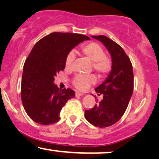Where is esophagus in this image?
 <instances>
[{
  "mask_svg": "<svg viewBox=\"0 0 159 159\" xmlns=\"http://www.w3.org/2000/svg\"><path fill=\"white\" fill-rule=\"evenodd\" d=\"M83 94L82 93H80V92H75V96H76V97H78V96H83Z\"/></svg>",
  "mask_w": 159,
  "mask_h": 159,
  "instance_id": "1",
  "label": "esophagus"
}]
</instances>
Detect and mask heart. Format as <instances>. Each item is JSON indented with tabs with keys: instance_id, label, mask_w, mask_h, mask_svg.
Wrapping results in <instances>:
<instances>
[{
	"instance_id": "1",
	"label": "heart",
	"mask_w": 159,
	"mask_h": 159,
	"mask_svg": "<svg viewBox=\"0 0 159 159\" xmlns=\"http://www.w3.org/2000/svg\"><path fill=\"white\" fill-rule=\"evenodd\" d=\"M81 51L84 55L92 61L93 69L101 76L108 74L112 69V61L108 56L106 55L103 47L96 42H91L84 45L81 47ZM75 59V53L70 51L65 59V67L66 69H71ZM96 79L93 75H76L73 79V85L77 89L84 91L94 84Z\"/></svg>"
}]
</instances>
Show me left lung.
I'll use <instances>...</instances> for the list:
<instances>
[{
  "instance_id": "obj_1",
  "label": "left lung",
  "mask_w": 159,
  "mask_h": 159,
  "mask_svg": "<svg viewBox=\"0 0 159 159\" xmlns=\"http://www.w3.org/2000/svg\"><path fill=\"white\" fill-rule=\"evenodd\" d=\"M92 37L102 42L109 51L112 69L95 89L98 95L103 94V100L85 111V118L96 127H108L118 121L126 110L134 91V72L130 58L119 45L105 35Z\"/></svg>"
}]
</instances>
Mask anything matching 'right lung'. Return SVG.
<instances>
[{
    "label": "right lung",
    "mask_w": 159,
    "mask_h": 159,
    "mask_svg": "<svg viewBox=\"0 0 159 159\" xmlns=\"http://www.w3.org/2000/svg\"><path fill=\"white\" fill-rule=\"evenodd\" d=\"M86 40L90 38L85 35L54 32L34 46L25 61L21 80V100L34 121L42 125L58 122L63 106L75 97L72 89H59L54 77L64 70L67 54Z\"/></svg>",
    "instance_id": "right-lung-1"
}]
</instances>
